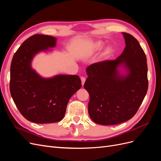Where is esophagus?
Listing matches in <instances>:
<instances>
[{"instance_id": "1", "label": "esophagus", "mask_w": 161, "mask_h": 161, "mask_svg": "<svg viewBox=\"0 0 161 161\" xmlns=\"http://www.w3.org/2000/svg\"><path fill=\"white\" fill-rule=\"evenodd\" d=\"M80 79H81V82H82V86H83L84 84H85V82L86 79H85V77H81Z\"/></svg>"}]
</instances>
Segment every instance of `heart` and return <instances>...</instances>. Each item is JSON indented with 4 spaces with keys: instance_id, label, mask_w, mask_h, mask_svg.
<instances>
[{
    "instance_id": "1",
    "label": "heart",
    "mask_w": 161,
    "mask_h": 161,
    "mask_svg": "<svg viewBox=\"0 0 161 161\" xmlns=\"http://www.w3.org/2000/svg\"><path fill=\"white\" fill-rule=\"evenodd\" d=\"M103 46H104V43H103V42H96V43H95L94 47H95V50H101V48L103 47ZM110 52H111V49H109V48H108V49L106 50L105 53H110Z\"/></svg>"
}]
</instances>
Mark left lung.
<instances>
[{
  "label": "left lung",
  "instance_id": "obj_1",
  "mask_svg": "<svg viewBox=\"0 0 161 161\" xmlns=\"http://www.w3.org/2000/svg\"><path fill=\"white\" fill-rule=\"evenodd\" d=\"M125 47L114 60L96 62L86 68L84 87L90 95L89 114L94 122L116 125L130 119L147 92V57L138 40L122 33Z\"/></svg>",
  "mask_w": 161,
  "mask_h": 161
}]
</instances>
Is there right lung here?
<instances>
[{
    "mask_svg": "<svg viewBox=\"0 0 161 161\" xmlns=\"http://www.w3.org/2000/svg\"><path fill=\"white\" fill-rule=\"evenodd\" d=\"M56 41L52 36L33 35L19 47L11 62V95L20 113L31 122L49 124L62 120L70 97L82 86L77 75L43 78L32 69L35 56L51 51Z\"/></svg>",
    "mask_w": 161,
    "mask_h": 161,
    "instance_id": "right-lung-1",
    "label": "right lung"
}]
</instances>
